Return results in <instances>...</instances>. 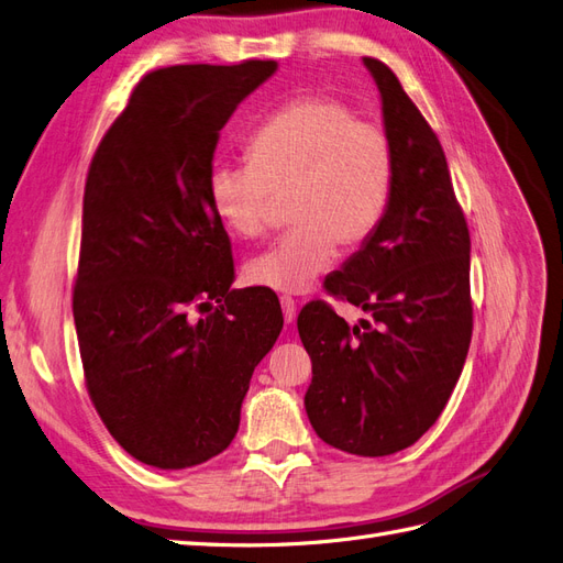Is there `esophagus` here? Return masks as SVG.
Wrapping results in <instances>:
<instances>
[{"mask_svg": "<svg viewBox=\"0 0 563 563\" xmlns=\"http://www.w3.org/2000/svg\"><path fill=\"white\" fill-rule=\"evenodd\" d=\"M282 312H284V321L294 323L296 321V300L282 296Z\"/></svg>", "mask_w": 563, "mask_h": 563, "instance_id": "esophagus-1", "label": "esophagus"}]
</instances>
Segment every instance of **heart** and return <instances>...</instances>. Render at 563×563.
<instances>
[{
    "instance_id": "1",
    "label": "heart",
    "mask_w": 563,
    "mask_h": 563,
    "mask_svg": "<svg viewBox=\"0 0 563 563\" xmlns=\"http://www.w3.org/2000/svg\"><path fill=\"white\" fill-rule=\"evenodd\" d=\"M249 165H214L207 196L223 228L240 240L269 230L282 200L296 225L249 261L246 279L279 294H302L344 246L375 235L394 186V146L384 125L356 119L325 95L284 104L249 137Z\"/></svg>"
}]
</instances>
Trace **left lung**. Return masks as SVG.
Wrapping results in <instances>:
<instances>
[{"mask_svg": "<svg viewBox=\"0 0 563 563\" xmlns=\"http://www.w3.org/2000/svg\"><path fill=\"white\" fill-rule=\"evenodd\" d=\"M394 146L386 214L325 290L371 319L349 325L331 305L302 307L312 358L305 410L317 435L356 456L415 444L448 405L473 335L471 235L448 158L398 76L363 57Z\"/></svg>", "mask_w": 563, "mask_h": 563, "instance_id": "8db88e82", "label": "left lung"}]
</instances>
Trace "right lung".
<instances>
[{
  "mask_svg": "<svg viewBox=\"0 0 563 563\" xmlns=\"http://www.w3.org/2000/svg\"><path fill=\"white\" fill-rule=\"evenodd\" d=\"M275 71L244 60L144 74L88 169L71 302L86 386L113 440L153 468L228 448L282 333L275 294L230 288L232 249L207 196L221 128Z\"/></svg>",
  "mask_w": 563,
  "mask_h": 563,
  "instance_id": "add662e5",
  "label": "right lung"
}]
</instances>
